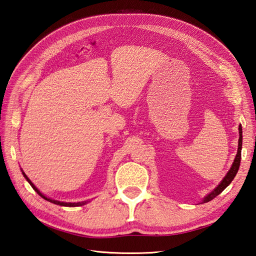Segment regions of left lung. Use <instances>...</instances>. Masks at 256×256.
Returning a JSON list of instances; mask_svg holds the SVG:
<instances>
[{
    "label": "left lung",
    "mask_w": 256,
    "mask_h": 256,
    "mask_svg": "<svg viewBox=\"0 0 256 256\" xmlns=\"http://www.w3.org/2000/svg\"><path fill=\"white\" fill-rule=\"evenodd\" d=\"M242 126H239V141H238V152L235 157V160L232 164V168H230V171L228 172V174L226 175V177L223 178V180L219 184L218 187H216L214 191H212L209 194L204 198V203L209 202V200H214L216 196H219L220 193L226 189L228 186L232 182V180H234V177L236 176L238 168L240 166V159H242Z\"/></svg>",
    "instance_id": "8db88e82"
}]
</instances>
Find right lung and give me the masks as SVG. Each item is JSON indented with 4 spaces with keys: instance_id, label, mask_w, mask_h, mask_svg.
I'll list each match as a JSON object with an SVG mask.
<instances>
[{
    "instance_id": "right-lung-1",
    "label": "right lung",
    "mask_w": 256,
    "mask_h": 256,
    "mask_svg": "<svg viewBox=\"0 0 256 256\" xmlns=\"http://www.w3.org/2000/svg\"><path fill=\"white\" fill-rule=\"evenodd\" d=\"M22 174H23V176L26 177V180L28 182V184L32 186V188L38 193V194H40L42 198H44V200H49V202H51V203H53V204H56V205H60V206H69V207H74V206H79V205H84L85 203L86 202H84V203H64V202H60V200H51V198H46L44 194H42L40 193V191H38V189L35 187V186L33 184V182H30V180H28V177L26 175V173L24 172H22Z\"/></svg>"
}]
</instances>
